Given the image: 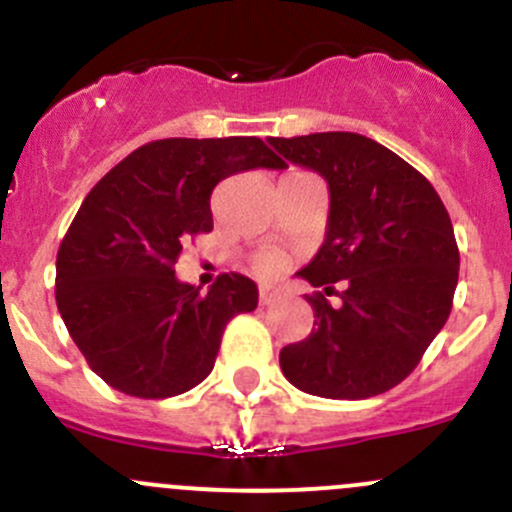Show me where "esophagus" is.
I'll use <instances>...</instances> for the list:
<instances>
[{
	"instance_id": "34e87169",
	"label": "esophagus",
	"mask_w": 512,
	"mask_h": 512,
	"mask_svg": "<svg viewBox=\"0 0 512 512\" xmlns=\"http://www.w3.org/2000/svg\"><path fill=\"white\" fill-rule=\"evenodd\" d=\"M280 297H282L280 287H275V285H262L260 287V304H272V302H277Z\"/></svg>"
}]
</instances>
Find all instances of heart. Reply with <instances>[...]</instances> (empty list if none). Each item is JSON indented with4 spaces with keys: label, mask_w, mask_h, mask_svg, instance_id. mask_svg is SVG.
I'll list each match as a JSON object with an SVG mask.
<instances>
[{
    "label": "heart",
    "mask_w": 512,
    "mask_h": 512,
    "mask_svg": "<svg viewBox=\"0 0 512 512\" xmlns=\"http://www.w3.org/2000/svg\"><path fill=\"white\" fill-rule=\"evenodd\" d=\"M289 175H304V173H289ZM255 267H257V272H260V275L270 277V275H275L277 270H280V260H277V257H272V255H265V257H260V260L255 262Z\"/></svg>",
    "instance_id": "obj_1"
}]
</instances>
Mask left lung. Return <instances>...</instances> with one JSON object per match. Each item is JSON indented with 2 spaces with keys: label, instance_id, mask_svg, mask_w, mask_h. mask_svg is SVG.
Listing matches in <instances>:
<instances>
[{
  "label": "left lung",
  "instance_id": "1",
  "mask_svg": "<svg viewBox=\"0 0 512 512\" xmlns=\"http://www.w3.org/2000/svg\"><path fill=\"white\" fill-rule=\"evenodd\" d=\"M267 141L329 185L327 237L297 272L319 287L307 294L314 329L282 349V374L324 399L384 394L416 369L451 314L461 255L446 205L404 158L359 133Z\"/></svg>",
  "mask_w": 512,
  "mask_h": 512
}]
</instances>
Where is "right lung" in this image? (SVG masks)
Segmentation results:
<instances>
[{
	"mask_svg": "<svg viewBox=\"0 0 512 512\" xmlns=\"http://www.w3.org/2000/svg\"><path fill=\"white\" fill-rule=\"evenodd\" d=\"M252 168H287L255 136L163 138L108 170L56 255V307L91 369L138 399H168L213 371L235 314L257 285L220 275L208 292L175 277L183 245L213 230L210 195Z\"/></svg>",
	"mask_w": 512,
	"mask_h": 512,
	"instance_id": "1",
	"label": "right lung"
}]
</instances>
